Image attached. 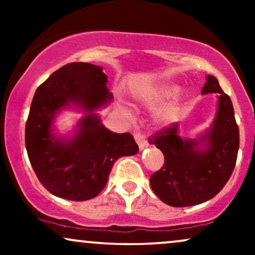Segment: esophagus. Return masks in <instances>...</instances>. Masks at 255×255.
<instances>
[{"mask_svg":"<svg viewBox=\"0 0 255 255\" xmlns=\"http://www.w3.org/2000/svg\"><path fill=\"white\" fill-rule=\"evenodd\" d=\"M134 139H135L137 146H139L140 150H144L148 146V142L147 140H146V137L142 135L140 131H134Z\"/></svg>","mask_w":255,"mask_h":255,"instance_id":"obj_1","label":"esophagus"}]
</instances>
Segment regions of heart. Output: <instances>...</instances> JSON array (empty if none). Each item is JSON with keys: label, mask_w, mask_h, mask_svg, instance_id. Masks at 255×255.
<instances>
[{"label": "heart", "mask_w": 255, "mask_h": 255, "mask_svg": "<svg viewBox=\"0 0 255 255\" xmlns=\"http://www.w3.org/2000/svg\"><path fill=\"white\" fill-rule=\"evenodd\" d=\"M177 91L178 87L175 86V85H160V86L150 91L145 96V103L150 108L158 107V105L162 104L166 99L174 97L177 93ZM181 108H182V103H181L180 99H174L170 103L163 105L162 108H159L156 111V114H154V121L158 125L162 126L172 124L178 118V115H180Z\"/></svg>", "instance_id": "b5f03b06"}]
</instances>
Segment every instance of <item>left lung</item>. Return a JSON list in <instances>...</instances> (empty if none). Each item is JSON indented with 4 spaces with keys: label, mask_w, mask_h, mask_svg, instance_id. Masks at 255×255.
Listing matches in <instances>:
<instances>
[{
    "label": "left lung",
    "mask_w": 255,
    "mask_h": 255,
    "mask_svg": "<svg viewBox=\"0 0 255 255\" xmlns=\"http://www.w3.org/2000/svg\"><path fill=\"white\" fill-rule=\"evenodd\" d=\"M218 93L211 127L197 139L181 137L178 125L158 131L148 142L164 154V165L151 175L152 191L174 207L194 206L217 195L228 182L238 158L240 135L233 103L213 75H207L201 95Z\"/></svg>",
    "instance_id": "obj_1"
}]
</instances>
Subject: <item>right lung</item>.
I'll list each match as a JSON object with an SVG mask.
<instances>
[{
  "label": "right lung",
  "instance_id": "obj_1",
  "mask_svg": "<svg viewBox=\"0 0 255 255\" xmlns=\"http://www.w3.org/2000/svg\"><path fill=\"white\" fill-rule=\"evenodd\" d=\"M107 84L102 67L73 62L52 73L34 93L25 128L26 150L38 180L58 198H95L104 189L114 163L139 151L131 134L109 130L96 113L113 101ZM68 107L84 116L72 136H58L54 118Z\"/></svg>",
  "mask_w": 255,
  "mask_h": 255
}]
</instances>
